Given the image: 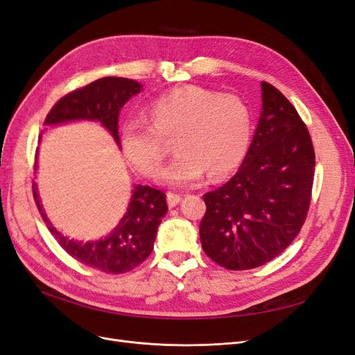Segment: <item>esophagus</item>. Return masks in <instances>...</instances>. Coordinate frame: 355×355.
Wrapping results in <instances>:
<instances>
[{
  "mask_svg": "<svg viewBox=\"0 0 355 355\" xmlns=\"http://www.w3.org/2000/svg\"><path fill=\"white\" fill-rule=\"evenodd\" d=\"M180 200H182L180 194H175V192H168V194H167V204H168L170 209L176 207Z\"/></svg>",
  "mask_w": 355,
  "mask_h": 355,
  "instance_id": "1",
  "label": "esophagus"
}]
</instances>
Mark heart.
<instances>
[{"mask_svg":"<svg viewBox=\"0 0 355 355\" xmlns=\"http://www.w3.org/2000/svg\"><path fill=\"white\" fill-rule=\"evenodd\" d=\"M252 112L237 94H219L198 85H185L159 96L148 111V121L128 120L121 128L125 159L139 173L153 178L175 139L176 158L161 180L189 187L209 175L222 179L237 168L252 141Z\"/></svg>","mask_w":355,"mask_h":355,"instance_id":"heart-1","label":"heart"}]
</instances>
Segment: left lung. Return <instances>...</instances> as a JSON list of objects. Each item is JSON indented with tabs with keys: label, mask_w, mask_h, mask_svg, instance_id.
<instances>
[{
	"label": "left lung",
	"mask_w": 355,
	"mask_h": 355,
	"mask_svg": "<svg viewBox=\"0 0 355 355\" xmlns=\"http://www.w3.org/2000/svg\"><path fill=\"white\" fill-rule=\"evenodd\" d=\"M261 85L262 112L241 167L202 196V250L232 271L253 270L284 252L313 196L315 153L308 127L280 90Z\"/></svg>",
	"instance_id": "left-lung-1"
}]
</instances>
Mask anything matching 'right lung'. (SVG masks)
<instances>
[{"label":"right lung","mask_w":355,"mask_h":355,"mask_svg":"<svg viewBox=\"0 0 355 355\" xmlns=\"http://www.w3.org/2000/svg\"><path fill=\"white\" fill-rule=\"evenodd\" d=\"M142 85L128 78L105 77L60 98L46 116V124H59L72 120L101 121L112 133L116 144L118 116L124 103L141 92ZM34 200L50 232L73 259L106 274H123L141 265L154 249L158 225L167 213L166 192L137 185L125 216L110 237L94 243H77L59 234L46 218L38 201L35 184Z\"/></svg>","instance_id":"right-lung-1"}]
</instances>
